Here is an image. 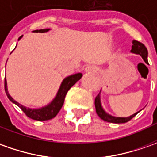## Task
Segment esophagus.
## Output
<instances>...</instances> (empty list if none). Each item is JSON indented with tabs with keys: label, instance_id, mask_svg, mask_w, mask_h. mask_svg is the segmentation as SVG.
<instances>
[{
	"label": "esophagus",
	"instance_id": "34e87169",
	"mask_svg": "<svg viewBox=\"0 0 157 157\" xmlns=\"http://www.w3.org/2000/svg\"><path fill=\"white\" fill-rule=\"evenodd\" d=\"M97 69L96 67H94V66H87L85 69V72H97Z\"/></svg>",
	"mask_w": 157,
	"mask_h": 157
}]
</instances>
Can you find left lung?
<instances>
[{
  "instance_id": "obj_1",
  "label": "left lung",
  "mask_w": 157,
  "mask_h": 157,
  "mask_svg": "<svg viewBox=\"0 0 157 157\" xmlns=\"http://www.w3.org/2000/svg\"><path fill=\"white\" fill-rule=\"evenodd\" d=\"M131 52L133 54H137L139 55L143 58V60H144V62L148 64V50H147L146 47L140 42H138L136 40L132 41V49ZM101 93H99L95 99V107H96V111H97V115L101 118V120H103L104 121L110 122V123H115V124H120V123H126V122L129 121L132 118L134 117L135 115L138 113H133L129 117H115L113 116L109 113L105 112V110L102 109V106L101 103Z\"/></svg>"
}]
</instances>
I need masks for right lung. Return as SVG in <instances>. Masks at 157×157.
I'll return each instance as SVG.
<instances>
[{
	"mask_svg": "<svg viewBox=\"0 0 157 157\" xmlns=\"http://www.w3.org/2000/svg\"><path fill=\"white\" fill-rule=\"evenodd\" d=\"M50 30V29H42V30H36L34 31V32H47ZM22 37V36L19 38V40ZM83 76V74L81 72L78 73H75L72 74L71 76H68L67 78H65L63 81L61 82L60 88L58 90V92L56 94V97L53 99V101L48 103V105L44 106L43 108L40 109H30V108H26L25 106H23L22 104L19 103L18 101H16L11 97L10 94L8 93L7 90V85H6V79L5 78V91L8 99L10 100L12 102H13L14 104L17 106H19V108L22 109L24 113L26 114V116L29 118H31L32 120L35 121H48L51 120L54 117H56V114L59 113V111L61 109V107L64 103L65 97L67 91L70 90V88L72 87L74 84H76L77 81H78Z\"/></svg>",
	"mask_w": 157,
	"mask_h": 157,
	"instance_id": "right-lung-1",
	"label": "right lung"
}]
</instances>
